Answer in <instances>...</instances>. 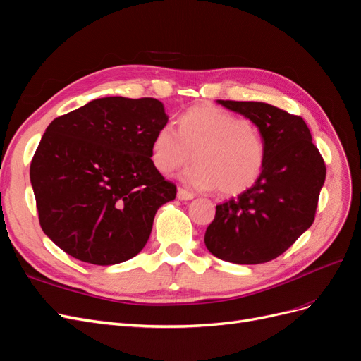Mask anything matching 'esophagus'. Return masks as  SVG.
<instances>
[{"label":"esophagus","mask_w":361,"mask_h":361,"mask_svg":"<svg viewBox=\"0 0 361 361\" xmlns=\"http://www.w3.org/2000/svg\"><path fill=\"white\" fill-rule=\"evenodd\" d=\"M178 199L182 200V202H188V200H192V199H194V194L190 192V191H187V190L179 188V190H178Z\"/></svg>","instance_id":"obj_1"}]
</instances>
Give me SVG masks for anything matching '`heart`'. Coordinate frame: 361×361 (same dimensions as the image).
<instances>
[{"instance_id":"obj_1","label":"heart","mask_w":361,"mask_h":361,"mask_svg":"<svg viewBox=\"0 0 361 361\" xmlns=\"http://www.w3.org/2000/svg\"><path fill=\"white\" fill-rule=\"evenodd\" d=\"M192 154L197 162L180 173L185 185L236 195L260 178L265 141L244 117L214 105H199L180 117L179 129L171 123L161 126L152 143V161L164 174L185 166Z\"/></svg>"}]
</instances>
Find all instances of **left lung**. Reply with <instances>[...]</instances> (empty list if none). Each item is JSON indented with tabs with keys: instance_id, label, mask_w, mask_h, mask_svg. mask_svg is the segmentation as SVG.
Returning a JSON list of instances; mask_svg holds the SVG:
<instances>
[{
	"instance_id": "8db88e82",
	"label": "left lung",
	"mask_w": 361,
	"mask_h": 361,
	"mask_svg": "<svg viewBox=\"0 0 361 361\" xmlns=\"http://www.w3.org/2000/svg\"><path fill=\"white\" fill-rule=\"evenodd\" d=\"M253 123L265 141L260 178L236 199L216 204L204 245L226 262L276 259L307 231L325 182V164L304 120L265 102L216 101Z\"/></svg>"
}]
</instances>
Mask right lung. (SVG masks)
<instances>
[{
  "label": "right lung",
  "mask_w": 361,
  "mask_h": 361,
  "mask_svg": "<svg viewBox=\"0 0 361 361\" xmlns=\"http://www.w3.org/2000/svg\"><path fill=\"white\" fill-rule=\"evenodd\" d=\"M154 97H99L54 118L31 161L42 231L75 259L116 265L145 248L176 185L157 170L152 143L167 125Z\"/></svg>",
  "instance_id": "right-lung-1"
}]
</instances>
